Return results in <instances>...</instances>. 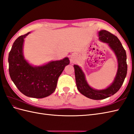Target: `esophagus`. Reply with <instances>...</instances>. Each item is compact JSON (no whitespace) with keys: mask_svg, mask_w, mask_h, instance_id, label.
Here are the masks:
<instances>
[{"mask_svg":"<svg viewBox=\"0 0 134 134\" xmlns=\"http://www.w3.org/2000/svg\"><path fill=\"white\" fill-rule=\"evenodd\" d=\"M71 61H72V60H71Z\"/></svg>","mask_w":134,"mask_h":134,"instance_id":"1","label":"esophagus"}]
</instances>
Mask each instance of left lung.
<instances>
[{"label": "left lung", "mask_w": 134, "mask_h": 134, "mask_svg": "<svg viewBox=\"0 0 134 134\" xmlns=\"http://www.w3.org/2000/svg\"><path fill=\"white\" fill-rule=\"evenodd\" d=\"M99 39L108 44L115 53L118 61V70L115 79L112 85L105 90L93 89L87 83L85 75L77 65L74 64L77 88L82 94L94 100H101L110 97L116 93L122 87L127 75V64L125 49L117 37L106 30H102L99 32Z\"/></svg>", "instance_id": "left-lung-1"}]
</instances>
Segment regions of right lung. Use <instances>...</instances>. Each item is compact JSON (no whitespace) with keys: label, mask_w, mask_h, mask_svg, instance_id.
Wrapping results in <instances>:
<instances>
[{"label":"right lung","mask_w":134,"mask_h":134,"mask_svg":"<svg viewBox=\"0 0 134 134\" xmlns=\"http://www.w3.org/2000/svg\"><path fill=\"white\" fill-rule=\"evenodd\" d=\"M30 32L20 36L14 42L8 55L9 74L11 80L24 95L43 98L55 91L59 77L65 66L70 64L68 58L52 61L44 66L32 67L23 55L24 38Z\"/></svg>","instance_id":"1"}]
</instances>
